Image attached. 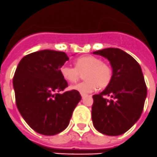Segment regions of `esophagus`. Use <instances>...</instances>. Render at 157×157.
<instances>
[{
    "instance_id": "1",
    "label": "esophagus",
    "mask_w": 157,
    "mask_h": 157,
    "mask_svg": "<svg viewBox=\"0 0 157 157\" xmlns=\"http://www.w3.org/2000/svg\"><path fill=\"white\" fill-rule=\"evenodd\" d=\"M81 96H82V98H84L86 97V94H81Z\"/></svg>"
}]
</instances>
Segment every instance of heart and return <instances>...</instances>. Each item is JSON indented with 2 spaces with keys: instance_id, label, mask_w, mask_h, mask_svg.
<instances>
[{
  "instance_id": "heart-1",
  "label": "heart",
  "mask_w": 157,
  "mask_h": 157,
  "mask_svg": "<svg viewBox=\"0 0 157 157\" xmlns=\"http://www.w3.org/2000/svg\"><path fill=\"white\" fill-rule=\"evenodd\" d=\"M85 81L70 86V90H76L81 94L94 92L98 86L105 88L110 83L112 78L111 67L101 59L94 56H82L75 61V67L63 65L59 68L62 77L69 82H75L80 77V73H83Z\"/></svg>"
}]
</instances>
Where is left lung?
Returning a JSON list of instances; mask_svg holds the SVG:
<instances>
[{
  "mask_svg": "<svg viewBox=\"0 0 157 157\" xmlns=\"http://www.w3.org/2000/svg\"><path fill=\"white\" fill-rule=\"evenodd\" d=\"M93 53L109 59L112 68L110 83L93 96V124L101 134L120 135L135 124L143 111L147 88L142 71L132 56L120 48H104Z\"/></svg>",
  "mask_w": 157,
  "mask_h": 157,
  "instance_id": "left-lung-1",
  "label": "left lung"
}]
</instances>
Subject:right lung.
Wrapping results in <instances>:
<instances>
[{"label": "right lung", "instance_id": "obj_1", "mask_svg": "<svg viewBox=\"0 0 157 157\" xmlns=\"http://www.w3.org/2000/svg\"><path fill=\"white\" fill-rule=\"evenodd\" d=\"M68 59L63 52L37 51L25 56L15 72L18 110L27 124L43 135H55L65 130L82 99L76 90L59 93L68 86L59 72Z\"/></svg>", "mask_w": 157, "mask_h": 157}]
</instances>
